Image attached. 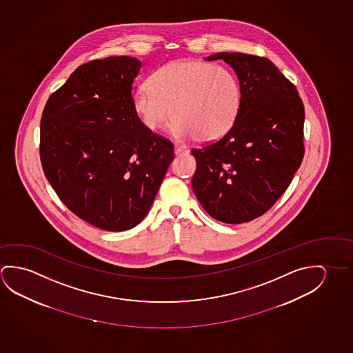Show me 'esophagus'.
<instances>
[{"instance_id":"1","label":"esophagus","mask_w":353,"mask_h":353,"mask_svg":"<svg viewBox=\"0 0 353 353\" xmlns=\"http://www.w3.org/2000/svg\"><path fill=\"white\" fill-rule=\"evenodd\" d=\"M174 152H175L176 156H181V154H186L188 150H186L185 147H183V145H175V147H174Z\"/></svg>"}]
</instances>
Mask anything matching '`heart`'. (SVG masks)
<instances>
[{
    "instance_id": "heart-1",
    "label": "heart",
    "mask_w": 353,
    "mask_h": 353,
    "mask_svg": "<svg viewBox=\"0 0 353 353\" xmlns=\"http://www.w3.org/2000/svg\"><path fill=\"white\" fill-rule=\"evenodd\" d=\"M145 85L148 90L134 93V112L151 131L162 128L170 112L172 132L179 140L216 142L230 132L241 114L239 79L213 62H169L153 71Z\"/></svg>"
}]
</instances>
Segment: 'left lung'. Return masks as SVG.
<instances>
[{
	"instance_id": "obj_1",
	"label": "left lung",
	"mask_w": 353,
	"mask_h": 353,
	"mask_svg": "<svg viewBox=\"0 0 353 353\" xmlns=\"http://www.w3.org/2000/svg\"><path fill=\"white\" fill-rule=\"evenodd\" d=\"M241 82L238 120L219 141L194 148L197 200L219 222L258 219L287 190L304 157V105L296 85L269 59L219 52Z\"/></svg>"
}]
</instances>
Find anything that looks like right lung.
I'll return each mask as SVG.
<instances>
[{
	"instance_id": "obj_1",
	"label": "right lung",
	"mask_w": 353,
	"mask_h": 353,
	"mask_svg": "<svg viewBox=\"0 0 353 353\" xmlns=\"http://www.w3.org/2000/svg\"><path fill=\"white\" fill-rule=\"evenodd\" d=\"M140 68L130 57L81 65L49 97L40 121L46 179L71 212L108 232L145 219L174 158L173 143L134 112Z\"/></svg>"
}]
</instances>
